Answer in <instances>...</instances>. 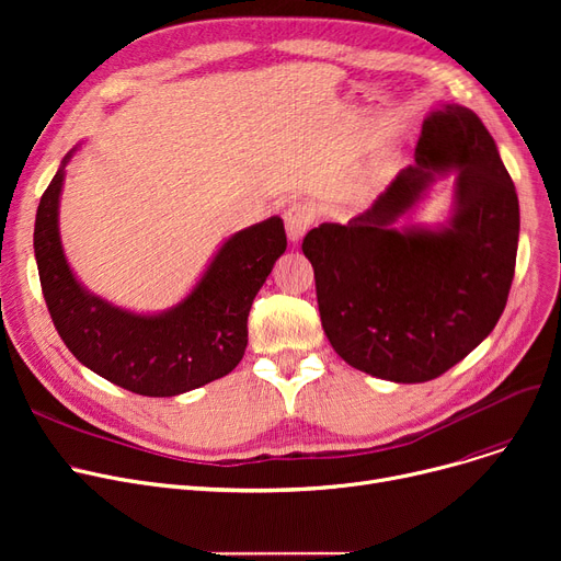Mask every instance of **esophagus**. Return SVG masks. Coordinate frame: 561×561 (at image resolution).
I'll use <instances>...</instances> for the list:
<instances>
[{"mask_svg": "<svg viewBox=\"0 0 561 561\" xmlns=\"http://www.w3.org/2000/svg\"><path fill=\"white\" fill-rule=\"evenodd\" d=\"M313 220H316V214H313L311 206L300 204V202L298 204H290L288 209H286V214H284V225H286L288 239L293 243H298L302 236L307 233V229L313 225Z\"/></svg>", "mask_w": 561, "mask_h": 561, "instance_id": "1", "label": "esophagus"}]
</instances>
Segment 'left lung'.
<instances>
[{
  "label": "left lung",
  "instance_id": "8db88e82",
  "mask_svg": "<svg viewBox=\"0 0 561 561\" xmlns=\"http://www.w3.org/2000/svg\"><path fill=\"white\" fill-rule=\"evenodd\" d=\"M414 157L370 209L345 225L322 222L302 241L336 355L398 385L444 375L491 334L507 305L520 227L512 176L470 108L432 111ZM448 171L458 174L449 222L396 230Z\"/></svg>",
  "mask_w": 561,
  "mask_h": 561
}]
</instances>
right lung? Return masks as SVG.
I'll return each instance as SVG.
<instances>
[{"mask_svg":"<svg viewBox=\"0 0 561 561\" xmlns=\"http://www.w3.org/2000/svg\"><path fill=\"white\" fill-rule=\"evenodd\" d=\"M72 154L43 193L34 229L43 296L58 336L85 368L138 396H180L231 373L245 355L254 296L286 250L282 218L229 236L176 307L131 313L88 293L64 254L58 197Z\"/></svg>","mask_w":561,"mask_h":561,"instance_id":"obj_1","label":"right lung"}]
</instances>
